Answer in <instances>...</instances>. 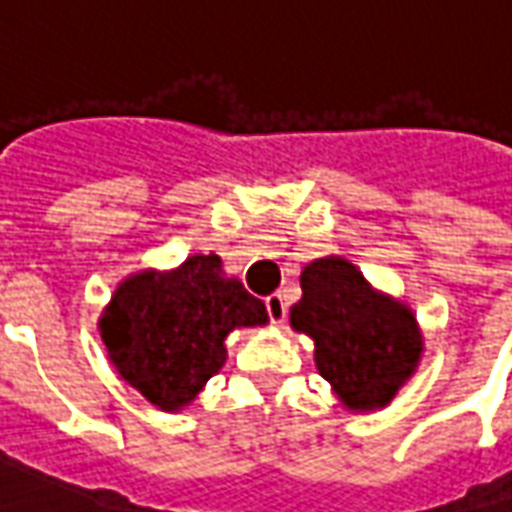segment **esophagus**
I'll use <instances>...</instances> for the list:
<instances>
[{"label":"esophagus","mask_w":512,"mask_h":512,"mask_svg":"<svg viewBox=\"0 0 512 512\" xmlns=\"http://www.w3.org/2000/svg\"><path fill=\"white\" fill-rule=\"evenodd\" d=\"M266 310L271 315L274 323H285L288 318V301H285V293H271L266 299Z\"/></svg>","instance_id":"1"}]
</instances>
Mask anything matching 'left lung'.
I'll use <instances>...</instances> for the list:
<instances>
[{
	"instance_id": "left-lung-1",
	"label": "left lung",
	"mask_w": 512,
	"mask_h": 512,
	"mask_svg": "<svg viewBox=\"0 0 512 512\" xmlns=\"http://www.w3.org/2000/svg\"><path fill=\"white\" fill-rule=\"evenodd\" d=\"M290 329L315 343V367L345 411L386 408L414 378L425 337L403 299L378 290L340 255L312 260L301 271V301Z\"/></svg>"
}]
</instances>
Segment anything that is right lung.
I'll use <instances>...</instances> for the list:
<instances>
[{
  "label": "right lung",
  "instance_id": "1",
  "mask_svg": "<svg viewBox=\"0 0 512 512\" xmlns=\"http://www.w3.org/2000/svg\"><path fill=\"white\" fill-rule=\"evenodd\" d=\"M266 323V304L211 252L167 271H131L101 310L98 334L117 376L158 411L178 414L227 362V334Z\"/></svg>",
  "mask_w": 512,
  "mask_h": 512
}]
</instances>
